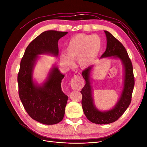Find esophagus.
Returning <instances> with one entry per match:
<instances>
[{
    "label": "esophagus",
    "mask_w": 147,
    "mask_h": 147,
    "mask_svg": "<svg viewBox=\"0 0 147 147\" xmlns=\"http://www.w3.org/2000/svg\"><path fill=\"white\" fill-rule=\"evenodd\" d=\"M70 85L74 90H79L84 85V80L82 75L78 72L74 74V76L70 81Z\"/></svg>",
    "instance_id": "esophagus-1"
}]
</instances>
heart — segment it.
Returning a JSON list of instances; mask_svg holds the SVG:
<instances>
[{
  "instance_id": "b5f03b06",
  "label": "heart",
  "mask_w": 147,
  "mask_h": 147,
  "mask_svg": "<svg viewBox=\"0 0 147 147\" xmlns=\"http://www.w3.org/2000/svg\"><path fill=\"white\" fill-rule=\"evenodd\" d=\"M102 45V40L98 35L84 34L75 35L68 42L66 54H61V63L70 67L74 65V60L78 59L80 65L86 67L97 58Z\"/></svg>"
}]
</instances>
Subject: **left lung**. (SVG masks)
Listing matches in <instances>:
<instances>
[{"instance_id": "8db88e82", "label": "left lung", "mask_w": 147, "mask_h": 147, "mask_svg": "<svg viewBox=\"0 0 147 147\" xmlns=\"http://www.w3.org/2000/svg\"><path fill=\"white\" fill-rule=\"evenodd\" d=\"M104 32L107 37V48L100 58L113 56L121 61L124 68V86L121 96L114 107L102 112L96 107L92 98L90 75L93 65L83 71L82 75L86 84L80 91L82 94V108L88 119L97 124L113 123L121 116L131 104L135 83L132 64L126 48L109 32L107 30Z\"/></svg>"}]
</instances>
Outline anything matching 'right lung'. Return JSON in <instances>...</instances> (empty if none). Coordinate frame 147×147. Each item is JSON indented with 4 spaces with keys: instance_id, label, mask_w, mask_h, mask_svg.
<instances>
[{
    "instance_id": "add662e5",
    "label": "right lung",
    "mask_w": 147,
    "mask_h": 147,
    "mask_svg": "<svg viewBox=\"0 0 147 147\" xmlns=\"http://www.w3.org/2000/svg\"><path fill=\"white\" fill-rule=\"evenodd\" d=\"M67 32L47 30L40 34L26 48L18 75L19 96L29 116L44 124H55L63 120L68 100L61 89L64 75L56 66L51 69L41 85L33 81V70L38 55L57 56L59 40Z\"/></svg>"
}]
</instances>
